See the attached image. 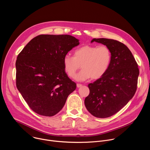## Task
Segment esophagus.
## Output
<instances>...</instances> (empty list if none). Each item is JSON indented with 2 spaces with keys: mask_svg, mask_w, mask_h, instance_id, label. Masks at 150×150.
<instances>
[{
  "mask_svg": "<svg viewBox=\"0 0 150 150\" xmlns=\"http://www.w3.org/2000/svg\"><path fill=\"white\" fill-rule=\"evenodd\" d=\"M82 84H79V83H77V84H76V87H77L78 88H80V87H82Z\"/></svg>",
  "mask_w": 150,
  "mask_h": 150,
  "instance_id": "1",
  "label": "esophagus"
}]
</instances>
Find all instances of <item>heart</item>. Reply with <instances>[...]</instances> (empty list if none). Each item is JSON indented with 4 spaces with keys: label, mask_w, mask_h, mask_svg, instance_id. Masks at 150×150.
<instances>
[{
    "label": "heart",
    "mask_w": 150,
    "mask_h": 150,
    "mask_svg": "<svg viewBox=\"0 0 150 150\" xmlns=\"http://www.w3.org/2000/svg\"><path fill=\"white\" fill-rule=\"evenodd\" d=\"M112 61L110 49L105 46L85 45L74 53V57L68 54L64 56L63 66L65 73L74 78L76 72L82 69L76 76L78 81H84L91 78L98 79L108 72Z\"/></svg>",
    "instance_id": "1"
}]
</instances>
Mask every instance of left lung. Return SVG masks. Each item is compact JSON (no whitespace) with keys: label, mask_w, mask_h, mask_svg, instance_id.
<instances>
[{"label":"left lung","mask_w":150,"mask_h":150,"mask_svg":"<svg viewBox=\"0 0 150 150\" xmlns=\"http://www.w3.org/2000/svg\"><path fill=\"white\" fill-rule=\"evenodd\" d=\"M106 46L112 54L110 67L104 75L88 84L85 105L94 116L106 118L121 110L134 97L139 71L130 50L122 42L108 38H93Z\"/></svg>","instance_id":"obj_1"}]
</instances>
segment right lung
Returning <instances> with one entry per match:
<instances>
[{
  "label": "right lung",
  "mask_w": 150,
  "mask_h": 150,
  "mask_svg": "<svg viewBox=\"0 0 150 150\" xmlns=\"http://www.w3.org/2000/svg\"><path fill=\"white\" fill-rule=\"evenodd\" d=\"M79 40L70 35H39L21 52L16 61V87L36 113L53 116L76 87L64 71L63 59Z\"/></svg>",
  "instance_id": "right-lung-1"
}]
</instances>
